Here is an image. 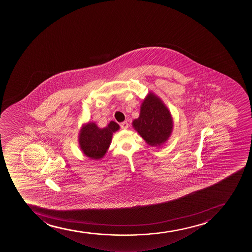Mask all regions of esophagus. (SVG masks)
Listing matches in <instances>:
<instances>
[{
	"instance_id": "obj_1",
	"label": "esophagus",
	"mask_w": 252,
	"mask_h": 252,
	"mask_svg": "<svg viewBox=\"0 0 252 252\" xmlns=\"http://www.w3.org/2000/svg\"><path fill=\"white\" fill-rule=\"evenodd\" d=\"M120 126H121V128H122V129H123V130H126V129H127L128 128L127 122H122Z\"/></svg>"
}]
</instances>
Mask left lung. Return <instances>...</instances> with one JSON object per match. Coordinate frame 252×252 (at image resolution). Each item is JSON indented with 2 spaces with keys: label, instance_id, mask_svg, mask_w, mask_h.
<instances>
[{
  "label": "left lung",
  "instance_id": "1",
  "mask_svg": "<svg viewBox=\"0 0 252 252\" xmlns=\"http://www.w3.org/2000/svg\"><path fill=\"white\" fill-rule=\"evenodd\" d=\"M133 127L149 146H160L166 142L173 130V118L160 98L150 93L140 106V117Z\"/></svg>",
  "mask_w": 252,
  "mask_h": 252
}]
</instances>
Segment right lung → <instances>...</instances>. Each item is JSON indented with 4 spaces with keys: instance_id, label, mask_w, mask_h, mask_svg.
<instances>
[{
    "instance_id": "obj_1",
    "label": "right lung",
    "mask_w": 252,
    "mask_h": 252,
    "mask_svg": "<svg viewBox=\"0 0 252 252\" xmlns=\"http://www.w3.org/2000/svg\"><path fill=\"white\" fill-rule=\"evenodd\" d=\"M119 128V125L113 121L105 128H99L94 122L83 125L78 136L83 153L92 159L102 158L111 145L112 134Z\"/></svg>"
}]
</instances>
